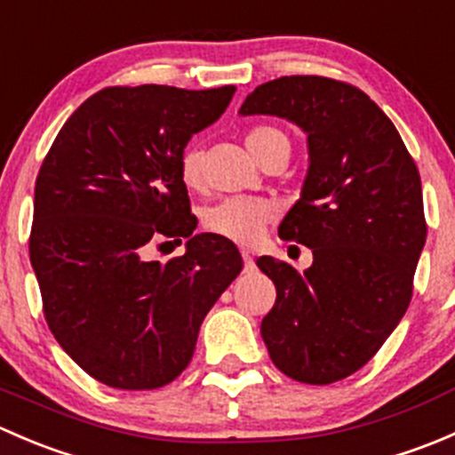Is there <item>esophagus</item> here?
<instances>
[{"label":"esophagus","mask_w":455,"mask_h":455,"mask_svg":"<svg viewBox=\"0 0 455 455\" xmlns=\"http://www.w3.org/2000/svg\"><path fill=\"white\" fill-rule=\"evenodd\" d=\"M242 259H244V270H246V273H251V270L255 268L253 255H251L249 251H242Z\"/></svg>","instance_id":"1"}]
</instances>
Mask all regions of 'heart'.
Here are the masks:
<instances>
[{"instance_id": "1", "label": "heart", "mask_w": 455, "mask_h": 455, "mask_svg": "<svg viewBox=\"0 0 455 455\" xmlns=\"http://www.w3.org/2000/svg\"><path fill=\"white\" fill-rule=\"evenodd\" d=\"M286 134L273 125H255L246 132L244 142L251 154L259 163L268 149H273L277 142H283ZM180 180L189 189L202 187V164L200 151L189 147L180 156ZM275 218V206L270 202L259 198H224L211 204L204 211V228L213 235L231 240L235 244H251L261 235L266 224Z\"/></svg>"}]
</instances>
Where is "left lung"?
Returning a JSON list of instances; mask_svg holds the SVG:
<instances>
[{"label":"left lung","mask_w":455,"mask_h":455,"mask_svg":"<svg viewBox=\"0 0 455 455\" xmlns=\"http://www.w3.org/2000/svg\"><path fill=\"white\" fill-rule=\"evenodd\" d=\"M240 114L286 118L308 136L301 198L279 237L313 249V266L257 259L277 288L261 339L286 376L334 383L368 363L411 301L427 237L419 169L383 109L343 81L282 76Z\"/></svg>","instance_id":"obj_1"}]
</instances>
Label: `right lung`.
Listing matches in <instances>:
<instances>
[{
    "label": "right lung",
    "instance_id": "add662e5",
    "mask_svg": "<svg viewBox=\"0 0 455 455\" xmlns=\"http://www.w3.org/2000/svg\"><path fill=\"white\" fill-rule=\"evenodd\" d=\"M235 87H105L66 121L39 169L30 261L59 346L92 379L156 389L189 365L200 325L242 255L200 233L180 156ZM188 237L185 256L146 257ZM167 244V242H164Z\"/></svg>",
    "mask_w": 455,
    "mask_h": 455
}]
</instances>
